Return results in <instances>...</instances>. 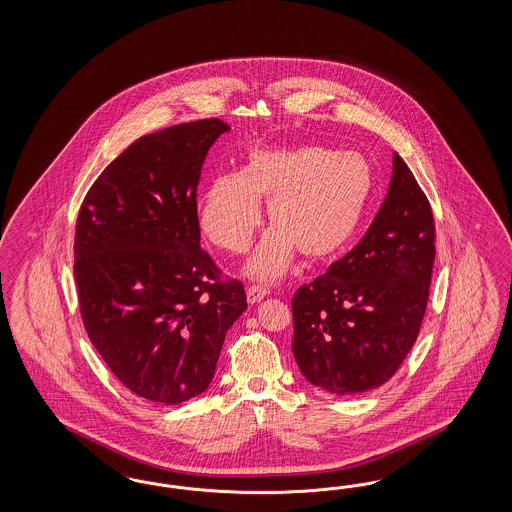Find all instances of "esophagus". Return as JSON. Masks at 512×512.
<instances>
[{
	"label": "esophagus",
	"instance_id": "obj_1",
	"mask_svg": "<svg viewBox=\"0 0 512 512\" xmlns=\"http://www.w3.org/2000/svg\"><path fill=\"white\" fill-rule=\"evenodd\" d=\"M246 293H248L249 304H259L263 298L270 295V291L264 289L261 285H251V287H248Z\"/></svg>",
	"mask_w": 512,
	"mask_h": 512
}]
</instances>
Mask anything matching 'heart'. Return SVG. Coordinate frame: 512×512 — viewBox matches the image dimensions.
Segmentation results:
<instances>
[{"label":"heart","mask_w":512,"mask_h":512,"mask_svg":"<svg viewBox=\"0 0 512 512\" xmlns=\"http://www.w3.org/2000/svg\"><path fill=\"white\" fill-rule=\"evenodd\" d=\"M373 193V171L362 155L319 144L255 148L240 174L204 187L199 225L219 248L242 253L263 223L274 227L248 264L257 279L281 276L296 253L310 263L336 257L357 233Z\"/></svg>","instance_id":"b5f03b06"}]
</instances>
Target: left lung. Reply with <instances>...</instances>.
<instances>
[{
	"mask_svg": "<svg viewBox=\"0 0 512 512\" xmlns=\"http://www.w3.org/2000/svg\"><path fill=\"white\" fill-rule=\"evenodd\" d=\"M434 244L430 201L394 152L387 197L370 229L293 296V353L311 385L353 396L398 372L424 319Z\"/></svg>",
	"mask_w": 512,
	"mask_h": 512,
	"instance_id": "left-lung-1",
	"label": "left lung"
}]
</instances>
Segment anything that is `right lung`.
<instances>
[{"label": "right lung", "mask_w": 512, "mask_h": 512, "mask_svg": "<svg viewBox=\"0 0 512 512\" xmlns=\"http://www.w3.org/2000/svg\"><path fill=\"white\" fill-rule=\"evenodd\" d=\"M217 118L172 125L125 148L86 193L75 281L88 338L110 372L150 402L204 392L227 330L248 308L242 281L201 248L197 187Z\"/></svg>", "instance_id": "obj_1"}]
</instances>
